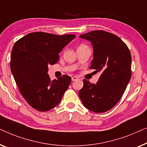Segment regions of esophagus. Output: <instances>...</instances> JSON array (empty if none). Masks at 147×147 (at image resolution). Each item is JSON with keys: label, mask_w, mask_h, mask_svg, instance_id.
Returning <instances> with one entry per match:
<instances>
[{"label": "esophagus", "mask_w": 147, "mask_h": 147, "mask_svg": "<svg viewBox=\"0 0 147 147\" xmlns=\"http://www.w3.org/2000/svg\"><path fill=\"white\" fill-rule=\"evenodd\" d=\"M77 79H78V77H76V76H73V77H72V80H73V81L76 80Z\"/></svg>", "instance_id": "esophagus-1"}]
</instances>
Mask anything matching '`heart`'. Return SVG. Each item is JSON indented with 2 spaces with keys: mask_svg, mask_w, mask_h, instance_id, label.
I'll return each mask as SVG.
<instances>
[{
  "mask_svg": "<svg viewBox=\"0 0 147 147\" xmlns=\"http://www.w3.org/2000/svg\"><path fill=\"white\" fill-rule=\"evenodd\" d=\"M81 46H84V45H80L79 47H81Z\"/></svg>",
  "mask_w": 147,
  "mask_h": 147,
  "instance_id": "1",
  "label": "heart"
}]
</instances>
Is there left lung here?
I'll use <instances>...</instances> for the list:
<instances>
[{
	"mask_svg": "<svg viewBox=\"0 0 147 147\" xmlns=\"http://www.w3.org/2000/svg\"><path fill=\"white\" fill-rule=\"evenodd\" d=\"M80 37L91 42L93 59L90 69L101 74L96 84L83 80L79 97L88 110L107 112L119 102L131 79V53L119 37L104 30H93Z\"/></svg>",
	"mask_w": 147,
	"mask_h": 147,
	"instance_id": "obj_1",
	"label": "left lung"
}]
</instances>
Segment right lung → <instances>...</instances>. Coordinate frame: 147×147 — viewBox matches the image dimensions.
<instances>
[{
    "instance_id": "right-lung-1",
    "label": "right lung",
    "mask_w": 147,
    "mask_h": 147,
    "mask_svg": "<svg viewBox=\"0 0 147 147\" xmlns=\"http://www.w3.org/2000/svg\"><path fill=\"white\" fill-rule=\"evenodd\" d=\"M74 34L30 33L16 41L11 52V69L20 92L32 108L47 111L57 106L71 81L63 75L51 80L49 65L57 63L59 54Z\"/></svg>"
}]
</instances>
